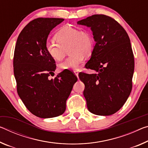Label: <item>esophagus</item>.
Returning <instances> with one entry per match:
<instances>
[{"label":"esophagus","instance_id":"1","mask_svg":"<svg viewBox=\"0 0 148 148\" xmlns=\"http://www.w3.org/2000/svg\"><path fill=\"white\" fill-rule=\"evenodd\" d=\"M74 74L76 75V76L78 77V71H76V70H75V71H74Z\"/></svg>","mask_w":148,"mask_h":148}]
</instances>
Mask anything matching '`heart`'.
<instances>
[{"label":"heart","mask_w":148,"mask_h":148,"mask_svg":"<svg viewBox=\"0 0 148 148\" xmlns=\"http://www.w3.org/2000/svg\"><path fill=\"white\" fill-rule=\"evenodd\" d=\"M58 43L48 40L45 49L49 55L56 60L64 57L66 49L71 55L58 64L61 70H76L83 62L84 57H90L93 50V39L88 31L64 26L55 36Z\"/></svg>","instance_id":"heart-1"}]
</instances>
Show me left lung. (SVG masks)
<instances>
[{
	"instance_id": "obj_1",
	"label": "left lung",
	"mask_w": 148,
	"mask_h": 148,
	"mask_svg": "<svg viewBox=\"0 0 148 148\" xmlns=\"http://www.w3.org/2000/svg\"><path fill=\"white\" fill-rule=\"evenodd\" d=\"M90 27L95 45L85 67L96 73L79 74L85 84L87 107L96 115H111L125 103L132 90L134 60L125 29L109 16L95 14L78 21Z\"/></svg>"
}]
</instances>
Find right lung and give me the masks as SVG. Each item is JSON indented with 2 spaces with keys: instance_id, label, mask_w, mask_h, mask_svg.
Masks as SVG:
<instances>
[{
  "instance_id": "add662e5",
  "label": "right lung",
  "mask_w": 148,
  "mask_h": 148,
  "mask_svg": "<svg viewBox=\"0 0 148 148\" xmlns=\"http://www.w3.org/2000/svg\"><path fill=\"white\" fill-rule=\"evenodd\" d=\"M64 20L35 19L25 25L16 41L13 64L18 95L27 109L39 118L64 113L66 102L78 79L70 70L49 78L54 74L56 65L45 43L51 30Z\"/></svg>"
}]
</instances>
